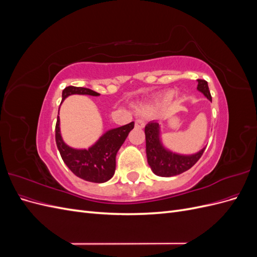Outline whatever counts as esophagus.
<instances>
[{
	"mask_svg": "<svg viewBox=\"0 0 257 257\" xmlns=\"http://www.w3.org/2000/svg\"><path fill=\"white\" fill-rule=\"evenodd\" d=\"M145 125H146V123H145V121L143 119H137L135 121V126L137 128H143V127H145Z\"/></svg>",
	"mask_w": 257,
	"mask_h": 257,
	"instance_id": "obj_1",
	"label": "esophagus"
}]
</instances>
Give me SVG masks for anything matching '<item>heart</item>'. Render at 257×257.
<instances>
[{"mask_svg": "<svg viewBox=\"0 0 257 257\" xmlns=\"http://www.w3.org/2000/svg\"><path fill=\"white\" fill-rule=\"evenodd\" d=\"M172 97H173V93L169 92V93H167V94H165L164 96L160 98L159 103H161V104H162V103H167V102H169L170 99H172Z\"/></svg>", "mask_w": 257, "mask_h": 257, "instance_id": "1", "label": "heart"}]
</instances>
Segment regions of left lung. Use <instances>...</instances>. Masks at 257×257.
I'll use <instances>...</instances> for the list:
<instances>
[{
	"label": "left lung",
	"instance_id": "8db88e82",
	"mask_svg": "<svg viewBox=\"0 0 257 257\" xmlns=\"http://www.w3.org/2000/svg\"><path fill=\"white\" fill-rule=\"evenodd\" d=\"M197 90L209 99L211 94L206 80L198 79ZM146 153L148 164L152 172L160 177H173L189 170L203 155L206 147L194 154H180L173 152L163 145L161 139V125L158 121H151L145 127Z\"/></svg>",
	"mask_w": 257,
	"mask_h": 257
}]
</instances>
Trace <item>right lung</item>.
Returning a JSON list of instances; mask_svg holds the SVG:
<instances>
[{
    "label": "right lung",
    "instance_id": "1",
    "mask_svg": "<svg viewBox=\"0 0 257 257\" xmlns=\"http://www.w3.org/2000/svg\"><path fill=\"white\" fill-rule=\"evenodd\" d=\"M73 94L99 96V93L91 89L69 85L62 92L61 104L66 97ZM133 128L134 122H131L126 125L108 130L88 149H76L69 147L62 138L60 118L58 115L56 143L62 160L74 175L85 181L103 183L109 180L114 175L116 152L119 151L120 147L125 142L128 133Z\"/></svg>",
    "mask_w": 257,
    "mask_h": 257
}]
</instances>
